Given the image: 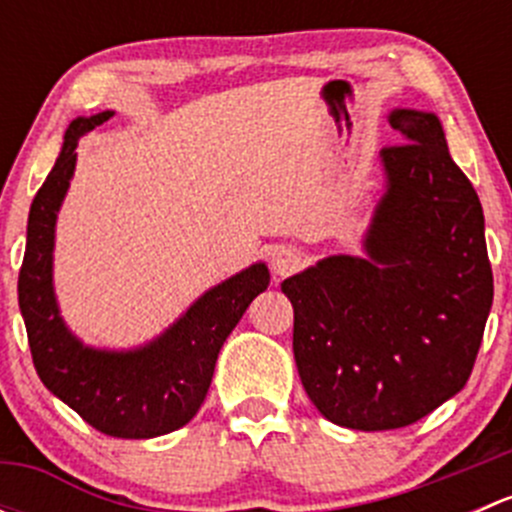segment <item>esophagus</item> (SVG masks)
I'll list each match as a JSON object with an SVG mask.
<instances>
[{
  "label": "esophagus",
  "instance_id": "34e87169",
  "mask_svg": "<svg viewBox=\"0 0 512 512\" xmlns=\"http://www.w3.org/2000/svg\"><path fill=\"white\" fill-rule=\"evenodd\" d=\"M302 252L294 247H277L270 257V267L277 277H287L302 267Z\"/></svg>",
  "mask_w": 512,
  "mask_h": 512
}]
</instances>
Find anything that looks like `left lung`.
<instances>
[{
	"label": "left lung",
	"mask_w": 512,
	"mask_h": 512,
	"mask_svg": "<svg viewBox=\"0 0 512 512\" xmlns=\"http://www.w3.org/2000/svg\"><path fill=\"white\" fill-rule=\"evenodd\" d=\"M386 185L364 257L332 255L282 282L292 349L319 414L354 431L416 423L466 386L493 304L478 193L436 113L394 108Z\"/></svg>",
	"instance_id": "obj_1"
}]
</instances>
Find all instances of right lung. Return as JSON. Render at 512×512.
<instances>
[{
  "label": "right lung",
  "instance_id": "add662e5",
  "mask_svg": "<svg viewBox=\"0 0 512 512\" xmlns=\"http://www.w3.org/2000/svg\"><path fill=\"white\" fill-rule=\"evenodd\" d=\"M113 111L69 123L54 168L36 193L19 270V309L27 324L36 374L46 389L89 426L113 438H156L185 426L205 401L220 347L252 299L270 285L255 262L195 299L160 337L128 352L86 347L71 334L54 294V230L76 168L79 138Z\"/></svg>",
  "mask_w": 512,
  "mask_h": 512
}]
</instances>
